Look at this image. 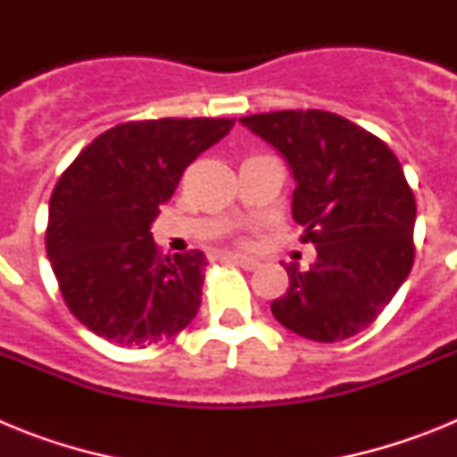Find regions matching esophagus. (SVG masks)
Instances as JSON below:
<instances>
[{
    "label": "esophagus",
    "mask_w": 457,
    "mask_h": 457,
    "mask_svg": "<svg viewBox=\"0 0 457 457\" xmlns=\"http://www.w3.org/2000/svg\"><path fill=\"white\" fill-rule=\"evenodd\" d=\"M226 261L233 265H240L242 270H256L258 268V261L256 258H247V256H236V253H228Z\"/></svg>",
    "instance_id": "1"
}]
</instances>
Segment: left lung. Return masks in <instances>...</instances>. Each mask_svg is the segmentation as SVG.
<instances>
[{"label": "left lung", "mask_w": 457, "mask_h": 457, "mask_svg": "<svg viewBox=\"0 0 457 457\" xmlns=\"http://www.w3.org/2000/svg\"><path fill=\"white\" fill-rule=\"evenodd\" d=\"M286 157L295 179L293 220L316 245L309 270L286 265L290 286L272 302L286 329L334 343L370 325L414 263L417 201L385 141L322 109L242 116Z\"/></svg>", "instance_id": "1"}]
</instances>
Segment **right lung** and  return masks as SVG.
Returning a JSON list of instances; mask_svg holds the SVG:
<instances>
[{
	"instance_id": "right-lung-1",
	"label": "right lung",
	"mask_w": 457,
	"mask_h": 457,
	"mask_svg": "<svg viewBox=\"0 0 457 457\" xmlns=\"http://www.w3.org/2000/svg\"><path fill=\"white\" fill-rule=\"evenodd\" d=\"M236 119L130 120L103 132L50 196L46 249L71 313L93 334L146 348L201 306L204 252L162 256L151 224L185 169Z\"/></svg>"
}]
</instances>
